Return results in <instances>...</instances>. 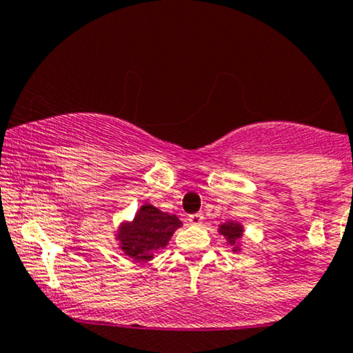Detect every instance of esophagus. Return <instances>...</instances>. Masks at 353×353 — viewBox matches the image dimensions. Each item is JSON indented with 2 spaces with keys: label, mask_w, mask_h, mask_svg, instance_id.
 Listing matches in <instances>:
<instances>
[{
  "label": "esophagus",
  "mask_w": 353,
  "mask_h": 353,
  "mask_svg": "<svg viewBox=\"0 0 353 353\" xmlns=\"http://www.w3.org/2000/svg\"><path fill=\"white\" fill-rule=\"evenodd\" d=\"M202 221H204V216H202L201 212L190 214V216L188 217V222H189L190 225H201Z\"/></svg>",
  "instance_id": "34e87169"
}]
</instances>
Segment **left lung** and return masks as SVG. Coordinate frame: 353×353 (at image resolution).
<instances>
[{
  "label": "left lung",
  "mask_w": 353,
  "mask_h": 353,
  "mask_svg": "<svg viewBox=\"0 0 353 353\" xmlns=\"http://www.w3.org/2000/svg\"><path fill=\"white\" fill-rule=\"evenodd\" d=\"M219 232H221L224 237H228L230 245H232V244H236L237 239H241L242 228H241V224H237V222H228V224L221 225ZM234 250H237V247H234Z\"/></svg>",
  "instance_id": "left-lung-1"
}]
</instances>
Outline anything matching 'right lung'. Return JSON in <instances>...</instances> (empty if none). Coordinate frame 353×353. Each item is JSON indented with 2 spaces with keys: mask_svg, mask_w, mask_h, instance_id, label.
Instances as JSON below:
<instances>
[{
  "mask_svg": "<svg viewBox=\"0 0 353 353\" xmlns=\"http://www.w3.org/2000/svg\"><path fill=\"white\" fill-rule=\"evenodd\" d=\"M177 228H181V221L176 216L144 204L134 221L121 225L117 239L125 255L134 261H151L154 250L168 244Z\"/></svg>",
  "mask_w": 353,
  "mask_h": 353,
  "instance_id": "obj_1",
  "label": "right lung"
}]
</instances>
